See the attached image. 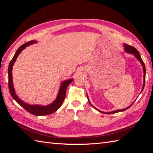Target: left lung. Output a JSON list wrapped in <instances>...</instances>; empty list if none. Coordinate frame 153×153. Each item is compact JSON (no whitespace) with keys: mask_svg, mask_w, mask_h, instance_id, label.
Wrapping results in <instances>:
<instances>
[{"mask_svg":"<svg viewBox=\"0 0 153 153\" xmlns=\"http://www.w3.org/2000/svg\"><path fill=\"white\" fill-rule=\"evenodd\" d=\"M123 46H124V48H125L126 51L128 52V53L134 54V56H136V57L137 58V59H138V60L140 61V63H141L142 65V67H143V71H144V84H143V87H142V90H143V89H144V85H145V76H146V68H145V65H144V63L143 61H142V58H141L139 52L136 50V48H134V46H129V45H126V44H124ZM87 98H88V96H87ZM88 102H89L90 105H91L92 107H94V108H96L94 107V106H93V105L91 104V103H90V102L89 101V100H88ZM131 106V105L130 106H129V107H128V108H123V109L116 110V111H112V112H107V113H105V112H102V111H98V110L97 109V108H96V109H97V110L98 111H100V112H102V113H105V114H112V113H118V112H121V111H126V109H128V108L130 107Z\"/></svg>","mask_w":153,"mask_h":153,"instance_id":"8db88e82","label":"left lung"}]
</instances>
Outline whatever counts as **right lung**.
<instances>
[{
	"instance_id": "1",
	"label": "right lung",
	"mask_w": 153,
	"mask_h": 153,
	"mask_svg": "<svg viewBox=\"0 0 153 153\" xmlns=\"http://www.w3.org/2000/svg\"><path fill=\"white\" fill-rule=\"evenodd\" d=\"M36 42L35 40H31L30 42L24 44L20 46V47L17 49L16 53H15V55L13 57L12 60L11 61L9 65L8 68V75H9V89L10 94H11L13 98L16 101L18 104L26 110L27 112L30 113L32 115H34L36 116H42V115H50V114L53 113L57 111L61 106L63 104L66 95V89L67 86H69V84H71L73 81V79H69L68 80L63 82L61 84V86L59 89V92L57 96V98L52 104L47 105V106H40V105H28L27 103L23 102L22 100H20L18 98L17 96L15 94V90L13 88V79H12V69L13 65L14 63L16 61L19 54L22 52L24 49L27 46H29L30 45H32L33 43H36Z\"/></svg>"
}]
</instances>
